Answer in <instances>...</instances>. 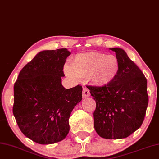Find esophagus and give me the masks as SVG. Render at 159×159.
<instances>
[{"instance_id":"obj_1","label":"esophagus","mask_w":159,"mask_h":159,"mask_svg":"<svg viewBox=\"0 0 159 159\" xmlns=\"http://www.w3.org/2000/svg\"><path fill=\"white\" fill-rule=\"evenodd\" d=\"M90 95V90L88 89L86 87H84V89H83V98H85L89 97Z\"/></svg>"}]
</instances>
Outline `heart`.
<instances>
[{"mask_svg": "<svg viewBox=\"0 0 159 159\" xmlns=\"http://www.w3.org/2000/svg\"><path fill=\"white\" fill-rule=\"evenodd\" d=\"M120 70V62L114 55L100 52H88L76 55L72 66H66L65 71L73 79L89 77L98 85L109 84L114 80Z\"/></svg>", "mask_w": 159, "mask_h": 159, "instance_id": "obj_1", "label": "heart"}]
</instances>
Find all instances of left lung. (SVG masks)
Wrapping results in <instances>:
<instances>
[{
  "mask_svg": "<svg viewBox=\"0 0 159 159\" xmlns=\"http://www.w3.org/2000/svg\"><path fill=\"white\" fill-rule=\"evenodd\" d=\"M120 62L113 81L102 86L87 85L95 100L94 127L107 139H123L142 125L148 106L147 80L134 61L120 48L111 49Z\"/></svg>",
  "mask_w": 159,
  "mask_h": 159,
  "instance_id": "left-lung-1",
  "label": "left lung"
}]
</instances>
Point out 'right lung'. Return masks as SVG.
Masks as SVG:
<instances>
[{
  "label": "right lung",
  "mask_w": 159,
  "mask_h": 159,
  "mask_svg": "<svg viewBox=\"0 0 159 159\" xmlns=\"http://www.w3.org/2000/svg\"><path fill=\"white\" fill-rule=\"evenodd\" d=\"M70 54L66 49L39 52L15 83L12 112L17 124L25 136L40 144L65 139L70 113L82 100L81 85L66 89L61 84Z\"/></svg>",
  "instance_id": "right-lung-1"
}]
</instances>
